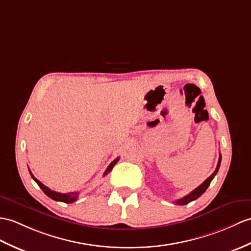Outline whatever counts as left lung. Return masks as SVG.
I'll return each instance as SVG.
<instances>
[{
	"label": "left lung",
	"mask_w": 251,
	"mask_h": 251,
	"mask_svg": "<svg viewBox=\"0 0 251 251\" xmlns=\"http://www.w3.org/2000/svg\"><path fill=\"white\" fill-rule=\"evenodd\" d=\"M220 162H221V155H219V159H218V164H217V167H216V170L214 171V173L212 174V176H209V177H207V178L204 180V182H203V183L199 186V187H197L195 190H192V191L190 192V194H188L187 196H185L184 198H182V199L176 200V204H178V205H186V204H188L189 202L198 199V198H199L202 194H204L205 190L207 189V187L209 186V184H211V182L213 180L214 176H216V173L218 172L219 167H220Z\"/></svg>",
	"instance_id": "left-lung-1"
}]
</instances>
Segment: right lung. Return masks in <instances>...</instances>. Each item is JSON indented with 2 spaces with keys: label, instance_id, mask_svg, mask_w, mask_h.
Instances as JSON below:
<instances>
[{
  "label": "right lung",
  "instance_id": "obj_1",
  "mask_svg": "<svg viewBox=\"0 0 251 251\" xmlns=\"http://www.w3.org/2000/svg\"><path fill=\"white\" fill-rule=\"evenodd\" d=\"M119 157L118 158H116L115 160H113L111 164L109 165V167L107 168V170L104 171V173H103V176H106L107 174L112 170V168L114 167V165L116 164V162L119 161ZM30 173H31V176H32V178L35 180V182L37 183V185L39 186L40 188H42V190L45 192V194L48 196L49 198H51L52 200H55V201H60V202H64V203H73V202H75V200H77V198H78V196H79V192L77 191V192H68V194H61V192H56V191H53V190H51L50 188H48L47 187V186H45L42 182H39V180L35 177L33 174H32V172L30 171Z\"/></svg>",
  "mask_w": 251,
  "mask_h": 251
}]
</instances>
